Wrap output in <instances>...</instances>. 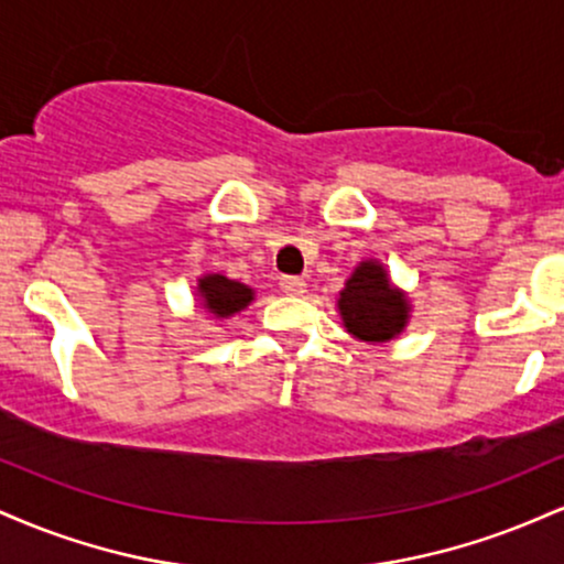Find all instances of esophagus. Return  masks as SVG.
Instances as JSON below:
<instances>
[{
    "label": "esophagus",
    "mask_w": 564,
    "mask_h": 564,
    "mask_svg": "<svg viewBox=\"0 0 564 564\" xmlns=\"http://www.w3.org/2000/svg\"><path fill=\"white\" fill-rule=\"evenodd\" d=\"M281 291L289 296H302L304 291H307V283H304V278H296V275H283L281 278Z\"/></svg>",
    "instance_id": "obj_1"
}]
</instances>
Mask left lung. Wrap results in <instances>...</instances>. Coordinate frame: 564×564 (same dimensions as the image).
<instances>
[{
  "mask_svg": "<svg viewBox=\"0 0 564 564\" xmlns=\"http://www.w3.org/2000/svg\"><path fill=\"white\" fill-rule=\"evenodd\" d=\"M339 313L347 332L358 339L387 341L403 332L408 304L403 294L390 286L381 264L364 262L339 294Z\"/></svg>",
  "mask_w": 564,
  "mask_h": 564,
  "instance_id": "1",
  "label": "left lung"
}]
</instances>
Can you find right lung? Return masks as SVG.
Returning <instances> with one entry per match:
<instances>
[{
  "label": "right lung",
  "instance_id": "add662e5",
  "mask_svg": "<svg viewBox=\"0 0 564 564\" xmlns=\"http://www.w3.org/2000/svg\"><path fill=\"white\" fill-rule=\"evenodd\" d=\"M198 291L204 296V304L209 313H215L217 318H228V315L238 313L249 304L254 296H251V289L243 286V283L230 281L225 275H206L198 281Z\"/></svg>",
  "mask_w": 564,
  "mask_h": 564
}]
</instances>
